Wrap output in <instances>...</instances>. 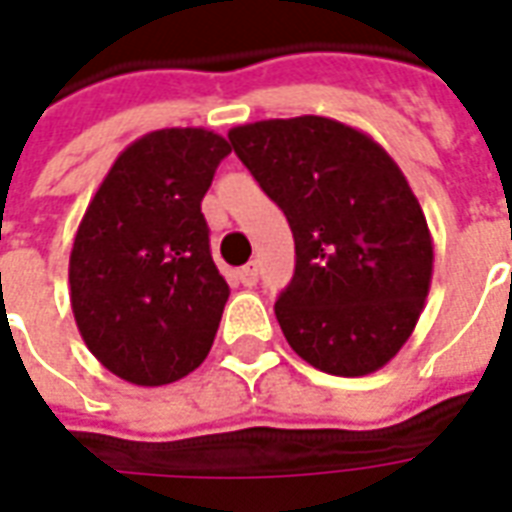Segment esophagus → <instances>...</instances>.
Masks as SVG:
<instances>
[{"mask_svg": "<svg viewBox=\"0 0 512 512\" xmlns=\"http://www.w3.org/2000/svg\"><path fill=\"white\" fill-rule=\"evenodd\" d=\"M238 279H241V285H244V288L257 285V263H246V266L238 271Z\"/></svg>", "mask_w": 512, "mask_h": 512, "instance_id": "34e87169", "label": "esophagus"}]
</instances>
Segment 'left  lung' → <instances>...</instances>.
<instances>
[{"instance_id": "left-lung-1", "label": "left lung", "mask_w": 512, "mask_h": 512, "mask_svg": "<svg viewBox=\"0 0 512 512\" xmlns=\"http://www.w3.org/2000/svg\"><path fill=\"white\" fill-rule=\"evenodd\" d=\"M230 145L288 216L296 271L274 304L288 345L332 376L376 373L425 310L433 238L392 156L318 115L230 128Z\"/></svg>"}]
</instances>
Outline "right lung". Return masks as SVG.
Returning <instances> with one entry per match:
<instances>
[{"mask_svg":"<svg viewBox=\"0 0 512 512\" xmlns=\"http://www.w3.org/2000/svg\"><path fill=\"white\" fill-rule=\"evenodd\" d=\"M227 139L161 128L115 158L71 249V307L101 365L164 386L205 362L230 296L211 257L200 202Z\"/></svg>","mask_w":512,"mask_h":512,"instance_id":"obj_1","label":"right lung"}]
</instances>
